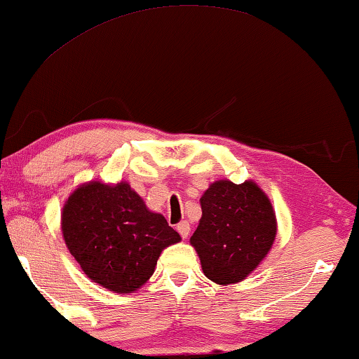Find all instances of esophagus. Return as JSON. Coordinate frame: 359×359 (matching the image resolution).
<instances>
[{
    "label": "esophagus",
    "mask_w": 359,
    "mask_h": 359,
    "mask_svg": "<svg viewBox=\"0 0 359 359\" xmlns=\"http://www.w3.org/2000/svg\"><path fill=\"white\" fill-rule=\"evenodd\" d=\"M176 230H178V233L183 238H188V235L191 233V225H189V222H186V220H183V222H180L178 225H176Z\"/></svg>",
    "instance_id": "34e87169"
}]
</instances>
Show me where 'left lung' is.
Here are the masks:
<instances>
[{
    "label": "left lung",
    "instance_id": "left-lung-1",
    "mask_svg": "<svg viewBox=\"0 0 359 359\" xmlns=\"http://www.w3.org/2000/svg\"><path fill=\"white\" fill-rule=\"evenodd\" d=\"M202 218L191 236L212 282H241L266 257L277 223L269 197L252 181H217L201 199Z\"/></svg>",
    "mask_w": 359,
    "mask_h": 359
}]
</instances>
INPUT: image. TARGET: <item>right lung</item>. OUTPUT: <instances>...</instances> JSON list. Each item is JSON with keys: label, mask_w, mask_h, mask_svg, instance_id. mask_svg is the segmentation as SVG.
Here are the masks:
<instances>
[{"label": "right lung", "mask_w": 359, "mask_h": 359, "mask_svg": "<svg viewBox=\"0 0 359 359\" xmlns=\"http://www.w3.org/2000/svg\"><path fill=\"white\" fill-rule=\"evenodd\" d=\"M61 220L66 246L87 277L116 293L142 287L162 249L181 240L126 183L81 186L67 199Z\"/></svg>", "instance_id": "right-lung-1"}]
</instances>
